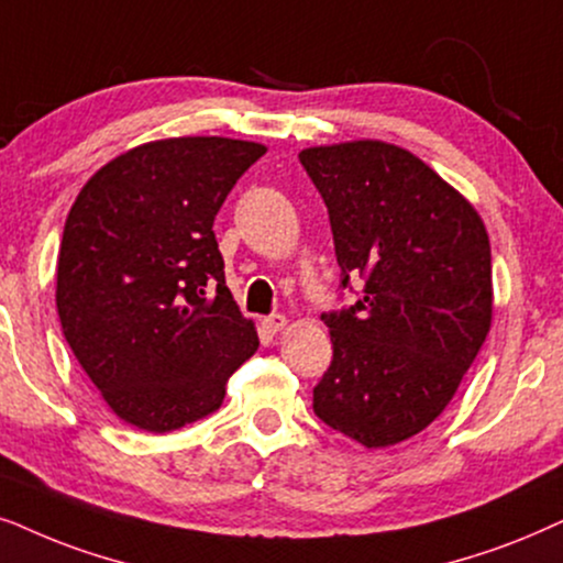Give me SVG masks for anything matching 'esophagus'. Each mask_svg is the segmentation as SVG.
<instances>
[{"instance_id":"esophagus-1","label":"esophagus","mask_w":563,"mask_h":563,"mask_svg":"<svg viewBox=\"0 0 563 563\" xmlns=\"http://www.w3.org/2000/svg\"><path fill=\"white\" fill-rule=\"evenodd\" d=\"M286 324H288V319L283 317V313H269V317L262 319V327H265L269 334H277L280 329H286Z\"/></svg>"}]
</instances>
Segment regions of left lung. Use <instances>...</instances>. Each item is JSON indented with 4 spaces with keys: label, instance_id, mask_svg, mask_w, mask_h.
I'll return each mask as SVG.
<instances>
[{
    "label": "left lung",
    "instance_id": "1",
    "mask_svg": "<svg viewBox=\"0 0 563 563\" xmlns=\"http://www.w3.org/2000/svg\"><path fill=\"white\" fill-rule=\"evenodd\" d=\"M298 159L327 203L340 286L363 280L355 306L321 313L334 355L313 411L360 445H396L443 415L489 334V234L401 146L347 141Z\"/></svg>",
    "mask_w": 563,
    "mask_h": 563
}]
</instances>
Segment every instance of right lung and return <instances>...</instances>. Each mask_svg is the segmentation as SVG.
I'll return each mask as SVG.
<instances>
[{"instance_id": "obj_1", "label": "right lung", "mask_w": 563, "mask_h": 563, "mask_svg": "<svg viewBox=\"0 0 563 563\" xmlns=\"http://www.w3.org/2000/svg\"><path fill=\"white\" fill-rule=\"evenodd\" d=\"M265 152L221 136L152 141L97 169L74 200L58 319L104 404L139 430L211 415L260 347L227 288L213 221Z\"/></svg>"}]
</instances>
